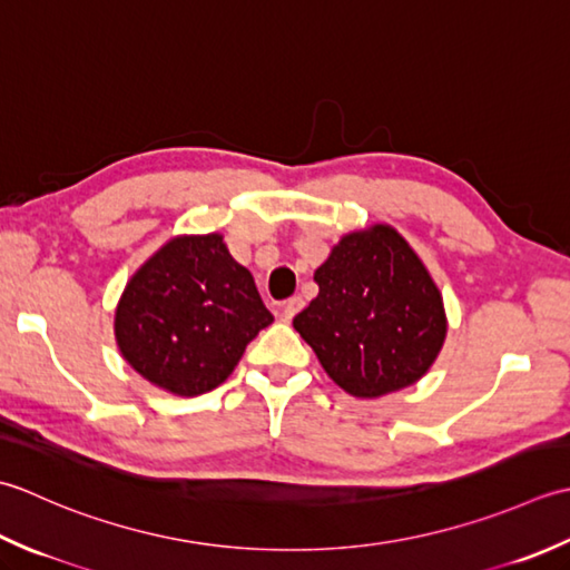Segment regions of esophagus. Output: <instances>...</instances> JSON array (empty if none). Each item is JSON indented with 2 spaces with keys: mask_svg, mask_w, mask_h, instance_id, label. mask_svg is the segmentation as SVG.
<instances>
[{
  "mask_svg": "<svg viewBox=\"0 0 570 570\" xmlns=\"http://www.w3.org/2000/svg\"><path fill=\"white\" fill-rule=\"evenodd\" d=\"M302 307H305V302H302V297H297V295L285 299V302H283V320L289 322V320H293V317L297 315V312H299Z\"/></svg>",
  "mask_w": 570,
  "mask_h": 570,
  "instance_id": "34e87169",
  "label": "esophagus"
}]
</instances>
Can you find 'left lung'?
I'll list each match as a JSON object with an SVG mask.
<instances>
[{"label": "left lung", "instance_id": "left-lung-1", "mask_svg": "<svg viewBox=\"0 0 570 570\" xmlns=\"http://www.w3.org/2000/svg\"><path fill=\"white\" fill-rule=\"evenodd\" d=\"M315 283L320 295L293 324L336 386L379 399L431 368L448 332L443 297L391 226L344 236Z\"/></svg>", "mask_w": 570, "mask_h": 570}]
</instances>
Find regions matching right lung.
I'll return each instance as SVG.
<instances>
[{"label":"right lung","instance_id":"1","mask_svg":"<svg viewBox=\"0 0 570 570\" xmlns=\"http://www.w3.org/2000/svg\"><path fill=\"white\" fill-rule=\"evenodd\" d=\"M273 315L224 238L169 240L127 283L115 336L137 374L177 396H202L228 379Z\"/></svg>","mask_w":570,"mask_h":570}]
</instances>
